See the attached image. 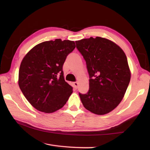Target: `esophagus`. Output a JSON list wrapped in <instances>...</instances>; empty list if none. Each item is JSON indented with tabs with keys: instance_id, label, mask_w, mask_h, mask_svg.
I'll return each mask as SVG.
<instances>
[{
	"instance_id": "1",
	"label": "esophagus",
	"mask_w": 150,
	"mask_h": 150,
	"mask_svg": "<svg viewBox=\"0 0 150 150\" xmlns=\"http://www.w3.org/2000/svg\"><path fill=\"white\" fill-rule=\"evenodd\" d=\"M73 85H74V87H75L77 88V86H78V85H79V83H78V82H73Z\"/></svg>"
}]
</instances>
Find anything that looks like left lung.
Masks as SVG:
<instances>
[{
	"label": "left lung",
	"mask_w": 150,
	"mask_h": 150,
	"mask_svg": "<svg viewBox=\"0 0 150 150\" xmlns=\"http://www.w3.org/2000/svg\"><path fill=\"white\" fill-rule=\"evenodd\" d=\"M89 75V89L79 93L84 107L103 115L113 110L122 100L131 77L126 55L122 48L101 37L76 41Z\"/></svg>",
	"instance_id": "1"
}]
</instances>
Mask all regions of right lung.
<instances>
[{
	"instance_id": "add662e5",
	"label": "right lung",
	"mask_w": 150,
	"mask_h": 150,
	"mask_svg": "<svg viewBox=\"0 0 150 150\" xmlns=\"http://www.w3.org/2000/svg\"><path fill=\"white\" fill-rule=\"evenodd\" d=\"M73 41L56 39L40 43L22 59L18 85L28 101L38 110L52 113L62 108L73 93L66 82L63 65L75 48Z\"/></svg>"
}]
</instances>
